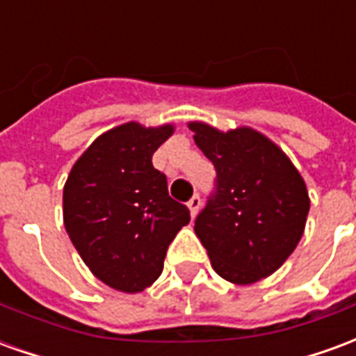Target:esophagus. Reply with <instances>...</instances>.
Instances as JSON below:
<instances>
[{
  "label": "esophagus",
  "mask_w": 356,
  "mask_h": 356,
  "mask_svg": "<svg viewBox=\"0 0 356 356\" xmlns=\"http://www.w3.org/2000/svg\"><path fill=\"white\" fill-rule=\"evenodd\" d=\"M200 206H202V200H200V196H198V194H194L193 198L186 202V208H188V211H191V216H193V217L198 213Z\"/></svg>",
  "instance_id": "1"
}]
</instances>
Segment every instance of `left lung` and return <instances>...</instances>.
<instances>
[{
  "label": "left lung",
  "mask_w": 356,
  "mask_h": 356,
  "mask_svg": "<svg viewBox=\"0 0 356 356\" xmlns=\"http://www.w3.org/2000/svg\"><path fill=\"white\" fill-rule=\"evenodd\" d=\"M188 129L217 171V191L194 232L221 278L259 282L282 267L303 236L311 208L305 181L282 148L252 127L219 131L191 122Z\"/></svg>",
  "instance_id": "8db88e82"
}]
</instances>
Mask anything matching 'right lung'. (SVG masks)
Wrapping results in <instances>:
<instances>
[{"label": "right lung", "instance_id": "obj_1", "mask_svg": "<svg viewBox=\"0 0 356 356\" xmlns=\"http://www.w3.org/2000/svg\"><path fill=\"white\" fill-rule=\"evenodd\" d=\"M173 131V124L116 125L89 145L65 183L63 219L74 248L101 282L124 293L156 282L171 240L191 221L152 165Z\"/></svg>", "mask_w": 356, "mask_h": 356}]
</instances>
